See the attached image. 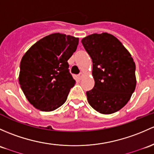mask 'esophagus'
Returning a JSON list of instances; mask_svg holds the SVG:
<instances>
[{
  "label": "esophagus",
  "mask_w": 154,
  "mask_h": 154,
  "mask_svg": "<svg viewBox=\"0 0 154 154\" xmlns=\"http://www.w3.org/2000/svg\"><path fill=\"white\" fill-rule=\"evenodd\" d=\"M82 76H83V74H82V72H80V74H78V77H79V78H80V79H81V78H82Z\"/></svg>",
  "instance_id": "34e87169"
}]
</instances>
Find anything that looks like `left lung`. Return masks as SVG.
I'll return each instance as SVG.
<instances>
[{
    "label": "left lung",
    "instance_id": "1",
    "mask_svg": "<svg viewBox=\"0 0 154 154\" xmlns=\"http://www.w3.org/2000/svg\"><path fill=\"white\" fill-rule=\"evenodd\" d=\"M93 63L94 86L86 92L90 106L110 114L127 104L136 88V66L131 55L114 35L93 34L81 40Z\"/></svg>",
    "mask_w": 154,
    "mask_h": 154
}]
</instances>
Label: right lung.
I'll return each instance as SVG.
<instances>
[{"label": "right lung", "instance_id": "right-lung-1", "mask_svg": "<svg viewBox=\"0 0 154 154\" xmlns=\"http://www.w3.org/2000/svg\"><path fill=\"white\" fill-rule=\"evenodd\" d=\"M78 43V38L54 33L38 40L23 56L19 83L26 97L37 109L54 111L66 101L75 84L68 60Z\"/></svg>", "mask_w": 154, "mask_h": 154}]
</instances>
